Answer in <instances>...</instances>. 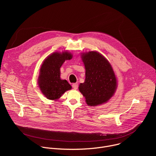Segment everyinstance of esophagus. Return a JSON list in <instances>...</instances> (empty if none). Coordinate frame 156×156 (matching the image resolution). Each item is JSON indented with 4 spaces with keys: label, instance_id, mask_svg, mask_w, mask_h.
<instances>
[{
    "label": "esophagus",
    "instance_id": "obj_1",
    "mask_svg": "<svg viewBox=\"0 0 156 156\" xmlns=\"http://www.w3.org/2000/svg\"><path fill=\"white\" fill-rule=\"evenodd\" d=\"M72 87H73V88L74 89V90H77V89H78V83H73V84H72Z\"/></svg>",
    "mask_w": 156,
    "mask_h": 156
}]
</instances>
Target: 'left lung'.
I'll use <instances>...</instances> for the list:
<instances>
[{
    "label": "left lung",
    "mask_w": 156,
    "mask_h": 156,
    "mask_svg": "<svg viewBox=\"0 0 156 156\" xmlns=\"http://www.w3.org/2000/svg\"><path fill=\"white\" fill-rule=\"evenodd\" d=\"M86 72L85 80L80 83L79 91L88 105L106 103L112 98L117 87V78L109 62L100 53L90 51L81 54Z\"/></svg>",
    "instance_id": "8db88e82"
}]
</instances>
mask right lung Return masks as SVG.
I'll return each instance as SVG.
<instances>
[{
	"label": "right lung",
	"mask_w": 156,
	"mask_h": 156,
	"mask_svg": "<svg viewBox=\"0 0 156 156\" xmlns=\"http://www.w3.org/2000/svg\"><path fill=\"white\" fill-rule=\"evenodd\" d=\"M72 57L68 51L55 52L43 61L37 83L41 91L48 99L57 101L72 89L67 81L60 78V69L65 60H70Z\"/></svg>",
	"instance_id": "right-lung-1"
}]
</instances>
